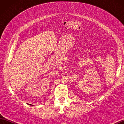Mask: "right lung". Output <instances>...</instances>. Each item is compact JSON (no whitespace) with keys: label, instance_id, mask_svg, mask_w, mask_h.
Segmentation results:
<instances>
[{"label":"right lung","instance_id":"add662e5","mask_svg":"<svg viewBox=\"0 0 124 124\" xmlns=\"http://www.w3.org/2000/svg\"><path fill=\"white\" fill-rule=\"evenodd\" d=\"M29 105H30V106H31V104H29Z\"/></svg>","mask_w":124,"mask_h":124}]
</instances>
